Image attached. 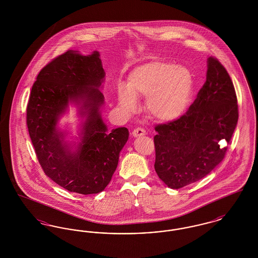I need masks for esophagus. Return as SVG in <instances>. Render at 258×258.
I'll list each match as a JSON object with an SVG mask.
<instances>
[{
    "label": "esophagus",
    "instance_id": "34e87169",
    "mask_svg": "<svg viewBox=\"0 0 258 258\" xmlns=\"http://www.w3.org/2000/svg\"><path fill=\"white\" fill-rule=\"evenodd\" d=\"M146 135V132L143 128H141V127H137L133 132V135L135 137H140V136H143V135Z\"/></svg>",
    "mask_w": 258,
    "mask_h": 258
}]
</instances>
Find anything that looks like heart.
<instances>
[{
  "label": "heart",
  "mask_w": 258,
  "mask_h": 258,
  "mask_svg": "<svg viewBox=\"0 0 258 258\" xmlns=\"http://www.w3.org/2000/svg\"><path fill=\"white\" fill-rule=\"evenodd\" d=\"M195 80L188 69L171 61L153 60L135 69L127 86L119 85L117 99L125 114L135 112L136 97L147 98L148 113L160 122H172L187 111L194 95Z\"/></svg>",
  "instance_id": "1"
}]
</instances>
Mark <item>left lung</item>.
<instances>
[{
	"instance_id": "8db88e82",
	"label": "left lung",
	"mask_w": 258,
	"mask_h": 258,
	"mask_svg": "<svg viewBox=\"0 0 258 258\" xmlns=\"http://www.w3.org/2000/svg\"><path fill=\"white\" fill-rule=\"evenodd\" d=\"M206 82L181 118L158 124L155 170L170 188L207 176L223 160L238 122L232 80L216 58L207 60Z\"/></svg>"
}]
</instances>
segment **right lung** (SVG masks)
Wrapping results in <instances>:
<instances>
[{
  "label": "right lung",
  "instance_id": "obj_1",
  "mask_svg": "<svg viewBox=\"0 0 258 258\" xmlns=\"http://www.w3.org/2000/svg\"><path fill=\"white\" fill-rule=\"evenodd\" d=\"M105 73L99 53L83 56L69 50L46 64L32 87L27 106V125L44 173L69 191L93 195L109 184L120 152L128 139L126 127L108 131L100 108L99 88ZM70 103L85 120L80 141L70 144L57 127Z\"/></svg>",
  "mask_w": 258,
  "mask_h": 258
}]
</instances>
